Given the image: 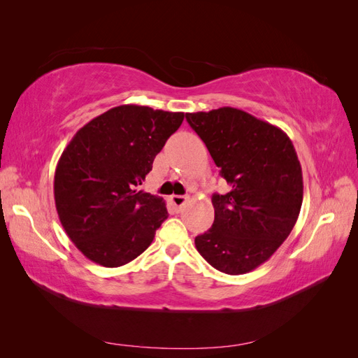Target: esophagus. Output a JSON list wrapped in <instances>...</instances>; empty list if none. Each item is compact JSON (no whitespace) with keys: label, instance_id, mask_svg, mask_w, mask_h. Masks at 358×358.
I'll return each instance as SVG.
<instances>
[{"label":"esophagus","instance_id":"obj_1","mask_svg":"<svg viewBox=\"0 0 358 358\" xmlns=\"http://www.w3.org/2000/svg\"><path fill=\"white\" fill-rule=\"evenodd\" d=\"M187 199L188 197H185V196H171L170 197V203L175 206L176 209H180L183 204H185V201H187Z\"/></svg>","mask_w":358,"mask_h":358}]
</instances>
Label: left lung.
Instances as JSON below:
<instances>
[{
	"instance_id": "8db88e82",
	"label": "left lung",
	"mask_w": 358,
	"mask_h": 358,
	"mask_svg": "<svg viewBox=\"0 0 358 358\" xmlns=\"http://www.w3.org/2000/svg\"><path fill=\"white\" fill-rule=\"evenodd\" d=\"M230 191L213 194L212 229L196 248L212 267L243 275L289 236L303 201L301 166L282 129L234 107L187 113Z\"/></svg>"
}]
</instances>
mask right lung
<instances>
[{"mask_svg": "<svg viewBox=\"0 0 358 358\" xmlns=\"http://www.w3.org/2000/svg\"><path fill=\"white\" fill-rule=\"evenodd\" d=\"M182 112L122 104L83 125L57 164L53 196L70 241L91 262L119 267L152 243L166 201L138 191Z\"/></svg>", "mask_w": 358, "mask_h": 358, "instance_id": "1", "label": "right lung"}]
</instances>
